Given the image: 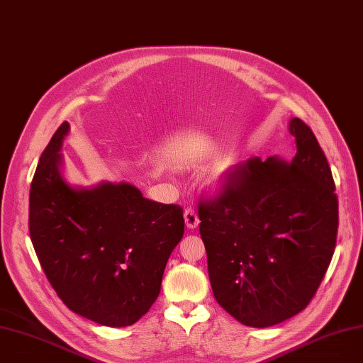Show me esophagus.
Segmentation results:
<instances>
[{"mask_svg": "<svg viewBox=\"0 0 363 363\" xmlns=\"http://www.w3.org/2000/svg\"><path fill=\"white\" fill-rule=\"evenodd\" d=\"M184 218H185V224L188 228H196L199 225V216L194 208H186L184 212Z\"/></svg>", "mask_w": 363, "mask_h": 363, "instance_id": "obj_1", "label": "esophagus"}]
</instances>
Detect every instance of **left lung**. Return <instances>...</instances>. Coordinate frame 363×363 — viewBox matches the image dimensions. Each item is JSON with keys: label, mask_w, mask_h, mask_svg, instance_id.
I'll use <instances>...</instances> for the list:
<instances>
[{"label": "left lung", "mask_w": 363, "mask_h": 363, "mask_svg": "<svg viewBox=\"0 0 363 363\" xmlns=\"http://www.w3.org/2000/svg\"><path fill=\"white\" fill-rule=\"evenodd\" d=\"M291 162L259 157L225 170L199 199L200 235L216 303L240 323L269 328L303 311L333 259L338 199L316 136L299 118Z\"/></svg>", "instance_id": "8db88e82"}]
</instances>
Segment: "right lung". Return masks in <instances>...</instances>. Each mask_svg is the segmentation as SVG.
I'll return each instance as SVG.
<instances>
[{
  "mask_svg": "<svg viewBox=\"0 0 363 363\" xmlns=\"http://www.w3.org/2000/svg\"><path fill=\"white\" fill-rule=\"evenodd\" d=\"M68 130L65 121L55 132L30 184V240L71 311L105 326H129L160 294L167 259L184 235V211L124 182L72 190L59 173Z\"/></svg>",
  "mask_w": 363,
  "mask_h": 363,
  "instance_id": "right-lung-1",
  "label": "right lung"
}]
</instances>
